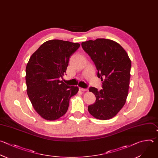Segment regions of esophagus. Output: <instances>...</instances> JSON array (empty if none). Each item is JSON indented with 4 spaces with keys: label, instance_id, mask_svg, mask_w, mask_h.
<instances>
[{
    "label": "esophagus",
    "instance_id": "1",
    "mask_svg": "<svg viewBox=\"0 0 158 158\" xmlns=\"http://www.w3.org/2000/svg\"><path fill=\"white\" fill-rule=\"evenodd\" d=\"M79 90L81 91H87V89H84V88H79Z\"/></svg>",
    "mask_w": 158,
    "mask_h": 158
}]
</instances>
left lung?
Segmentation results:
<instances>
[{"mask_svg":"<svg viewBox=\"0 0 158 158\" xmlns=\"http://www.w3.org/2000/svg\"><path fill=\"white\" fill-rule=\"evenodd\" d=\"M81 45L94 62L97 76L103 81L100 90L92 87L89 89L96 100L88 106V111L97 119L109 120L120 112L126 102L131 60L123 48L112 40L97 38L82 42Z\"/></svg>","mask_w":158,"mask_h":158,"instance_id":"left-lung-1","label":"left lung"}]
</instances>
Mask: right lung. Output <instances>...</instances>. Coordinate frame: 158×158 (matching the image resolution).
Returning a JSON list of instances; mask_svg holds the SVG:
<instances>
[{"instance_id":"obj_1","label":"right lung","mask_w":158,"mask_h":158,"mask_svg":"<svg viewBox=\"0 0 158 158\" xmlns=\"http://www.w3.org/2000/svg\"><path fill=\"white\" fill-rule=\"evenodd\" d=\"M78 43L51 40L33 52L26 67L27 92L35 110L46 120H56L67 112L70 98L79 87L68 86L60 77L64 76L70 56Z\"/></svg>"}]
</instances>
